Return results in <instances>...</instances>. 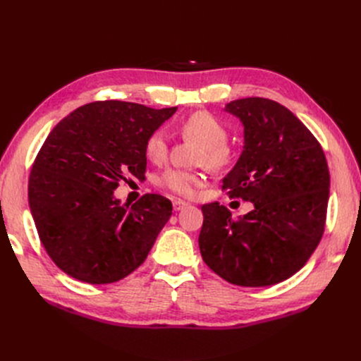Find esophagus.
Instances as JSON below:
<instances>
[{
    "label": "esophagus",
    "mask_w": 361,
    "mask_h": 361,
    "mask_svg": "<svg viewBox=\"0 0 361 361\" xmlns=\"http://www.w3.org/2000/svg\"><path fill=\"white\" fill-rule=\"evenodd\" d=\"M173 206H174V211H181L187 206V203L184 200H174Z\"/></svg>",
    "instance_id": "1"
}]
</instances>
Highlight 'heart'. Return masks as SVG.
<instances>
[{"label":"heart","instance_id":"b5f03b06","mask_svg":"<svg viewBox=\"0 0 361 361\" xmlns=\"http://www.w3.org/2000/svg\"><path fill=\"white\" fill-rule=\"evenodd\" d=\"M178 131L188 139L202 143L199 162L211 169H222L230 165L234 158V150L226 142L228 130L215 116L207 111H196L178 124ZM145 154L152 162H162L168 154V140L162 130L150 133L145 143ZM158 183L181 197H193L203 183L199 173L169 168L161 174Z\"/></svg>","mask_w":361,"mask_h":361}]
</instances>
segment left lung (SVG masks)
<instances>
[{
  "label": "left lung",
  "instance_id": "obj_1",
  "mask_svg": "<svg viewBox=\"0 0 361 361\" xmlns=\"http://www.w3.org/2000/svg\"><path fill=\"white\" fill-rule=\"evenodd\" d=\"M225 109L244 126V150L222 190L255 209L233 219L224 204H203L200 253L234 286H274L305 267L324 235L328 162L312 131L283 105L255 97Z\"/></svg>",
  "mask_w": 361,
  "mask_h": 361
}]
</instances>
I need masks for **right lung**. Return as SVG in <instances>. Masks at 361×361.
<instances>
[{"mask_svg":"<svg viewBox=\"0 0 361 361\" xmlns=\"http://www.w3.org/2000/svg\"><path fill=\"white\" fill-rule=\"evenodd\" d=\"M176 111L97 101L52 128L30 171L29 204L41 243L63 272L111 283L146 260L173 204L149 193L128 207L114 190L130 177L145 178L146 139Z\"/></svg>","mask_w":361,"mask_h":361,"instance_id":"1","label":"right lung"}]
</instances>
